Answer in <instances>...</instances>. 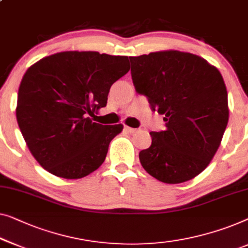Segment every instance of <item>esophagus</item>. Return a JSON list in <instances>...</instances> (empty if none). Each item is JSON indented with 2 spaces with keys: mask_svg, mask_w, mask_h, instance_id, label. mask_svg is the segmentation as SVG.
I'll list each match as a JSON object with an SVG mask.
<instances>
[{
  "mask_svg": "<svg viewBox=\"0 0 248 248\" xmlns=\"http://www.w3.org/2000/svg\"><path fill=\"white\" fill-rule=\"evenodd\" d=\"M125 130H126V132L130 133V134H134V133L138 132V128H133L128 126H125Z\"/></svg>",
  "mask_w": 248,
  "mask_h": 248,
  "instance_id": "obj_1",
  "label": "esophagus"
}]
</instances>
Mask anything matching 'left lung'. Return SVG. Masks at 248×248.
I'll return each mask as SVG.
<instances>
[{"label":"left lung","mask_w":248,"mask_h":248,"mask_svg":"<svg viewBox=\"0 0 248 248\" xmlns=\"http://www.w3.org/2000/svg\"><path fill=\"white\" fill-rule=\"evenodd\" d=\"M133 85L166 130L150 132L152 144L139 154L144 170L164 184L191 180L219 148L228 123L221 74L207 60L178 50L130 57Z\"/></svg>","instance_id":"1"}]
</instances>
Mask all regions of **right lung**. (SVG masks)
<instances>
[{"instance_id":"right-lung-1","label":"right lung","mask_w":248,"mask_h":248,"mask_svg":"<svg viewBox=\"0 0 248 248\" xmlns=\"http://www.w3.org/2000/svg\"><path fill=\"white\" fill-rule=\"evenodd\" d=\"M128 70L127 57L96 51L55 53L29 68L17 94L16 120L42 168L80 179L102 166L123 125H102L89 116L106 106L110 86Z\"/></svg>"}]
</instances>
